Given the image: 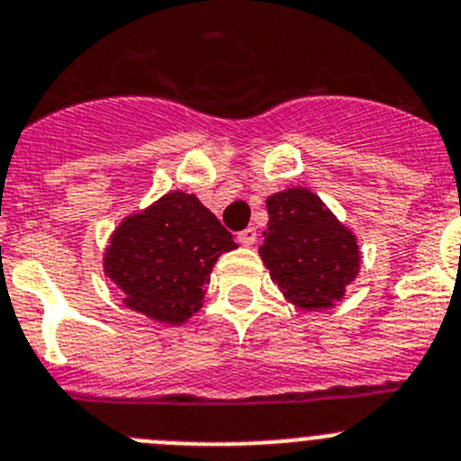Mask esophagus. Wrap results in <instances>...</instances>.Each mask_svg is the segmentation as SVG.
Instances as JSON below:
<instances>
[{"label":"esophagus","mask_w":461,"mask_h":461,"mask_svg":"<svg viewBox=\"0 0 461 461\" xmlns=\"http://www.w3.org/2000/svg\"><path fill=\"white\" fill-rule=\"evenodd\" d=\"M236 240H239L240 245H245V248H250V245H255V240H257V230L255 227H248V230L239 231Z\"/></svg>","instance_id":"esophagus-1"}]
</instances>
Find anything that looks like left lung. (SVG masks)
Returning <instances> with one entry per match:
<instances>
[{
    "mask_svg": "<svg viewBox=\"0 0 461 461\" xmlns=\"http://www.w3.org/2000/svg\"><path fill=\"white\" fill-rule=\"evenodd\" d=\"M261 261L284 298L307 312L330 309L359 273L357 236L309 188L273 193Z\"/></svg>",
    "mask_w": 461,
    "mask_h": 461,
    "instance_id": "8db88e82",
    "label": "left lung"
}]
</instances>
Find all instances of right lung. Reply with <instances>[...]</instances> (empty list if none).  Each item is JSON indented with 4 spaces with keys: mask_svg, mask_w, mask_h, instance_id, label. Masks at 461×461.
Returning <instances> with one entry per match:
<instances>
[{
    "mask_svg": "<svg viewBox=\"0 0 461 461\" xmlns=\"http://www.w3.org/2000/svg\"><path fill=\"white\" fill-rule=\"evenodd\" d=\"M230 231L191 193L172 191L124 218L104 250V273L124 307L182 325L200 312L218 257L234 250Z\"/></svg>",
    "mask_w": 461,
    "mask_h": 461,
    "instance_id": "right-lung-1",
    "label": "right lung"
}]
</instances>
